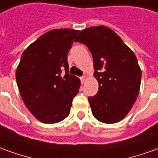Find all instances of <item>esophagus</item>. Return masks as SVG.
Segmentation results:
<instances>
[{"instance_id":"34e87169","label":"esophagus","mask_w":158,"mask_h":158,"mask_svg":"<svg viewBox=\"0 0 158 158\" xmlns=\"http://www.w3.org/2000/svg\"><path fill=\"white\" fill-rule=\"evenodd\" d=\"M86 79H87V77H86V76H82V77H80V81H81V83H82V84H84V83L85 82V80H86Z\"/></svg>"}]
</instances>
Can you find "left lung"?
<instances>
[{"instance_id": "obj_1", "label": "left lung", "mask_w": 158, "mask_h": 158, "mask_svg": "<svg viewBox=\"0 0 158 158\" xmlns=\"http://www.w3.org/2000/svg\"><path fill=\"white\" fill-rule=\"evenodd\" d=\"M92 54L98 92L89 96L93 116L100 122L122 120L138 96L141 70L135 53L116 33L106 26L82 30L75 40Z\"/></svg>"}]
</instances>
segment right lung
Instances as JSON below:
<instances>
[{"mask_svg": "<svg viewBox=\"0 0 158 158\" xmlns=\"http://www.w3.org/2000/svg\"><path fill=\"white\" fill-rule=\"evenodd\" d=\"M79 31L53 29L22 54L16 80L23 101L36 118L56 123L69 116L80 81L69 73L68 53Z\"/></svg>", "mask_w": 158, "mask_h": 158, "instance_id": "add662e5", "label": "right lung"}]
</instances>
